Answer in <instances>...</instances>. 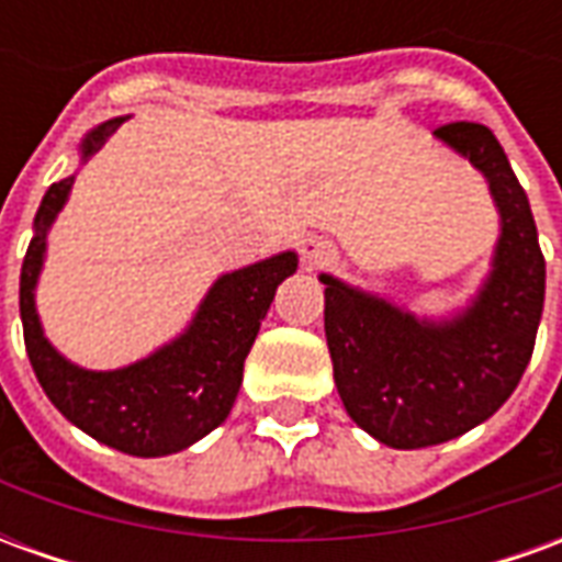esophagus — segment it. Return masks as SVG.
Segmentation results:
<instances>
[{
	"mask_svg": "<svg viewBox=\"0 0 562 562\" xmlns=\"http://www.w3.org/2000/svg\"><path fill=\"white\" fill-rule=\"evenodd\" d=\"M301 256H304V265L310 270L322 268V265H328L330 258H334V246L328 240H322V237H310L301 244Z\"/></svg>",
	"mask_w": 562,
	"mask_h": 562,
	"instance_id": "obj_1",
	"label": "esophagus"
}]
</instances>
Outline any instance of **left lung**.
Wrapping results in <instances>:
<instances>
[{
	"label": "left lung",
	"mask_w": 562,
	"mask_h": 562,
	"mask_svg": "<svg viewBox=\"0 0 562 562\" xmlns=\"http://www.w3.org/2000/svg\"><path fill=\"white\" fill-rule=\"evenodd\" d=\"M436 138L470 159L499 210L491 273L451 318H415L379 294L322 273L325 337L346 413L391 448H427L467 434L518 389L544 304V256L530 201L494 132L448 123Z\"/></svg>",
	"instance_id": "obj_1"
}]
</instances>
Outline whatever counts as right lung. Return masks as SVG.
<instances>
[{
	"label": "right lung",
	"mask_w": 562,
	"mask_h": 562,
	"mask_svg": "<svg viewBox=\"0 0 562 562\" xmlns=\"http://www.w3.org/2000/svg\"><path fill=\"white\" fill-rule=\"evenodd\" d=\"M126 116L95 126L80 144V161L102 149ZM75 177L54 183L35 213V237L20 268V318L26 355L68 422L104 446L135 458H165L216 430L244 382V361L285 277L297 270L294 252H280L249 268L222 273L210 285L189 328L147 358L120 370H83L56 352L35 310L47 232L66 207Z\"/></svg>",
	"instance_id": "right-lung-1"
}]
</instances>
